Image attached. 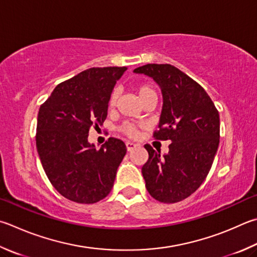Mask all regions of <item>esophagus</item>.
<instances>
[{"label": "esophagus", "instance_id": "34e87169", "mask_svg": "<svg viewBox=\"0 0 257 257\" xmlns=\"http://www.w3.org/2000/svg\"><path fill=\"white\" fill-rule=\"evenodd\" d=\"M125 147H127V151L128 152H132L133 149H135V148L137 147V144H134V143L128 142V143H125Z\"/></svg>", "mask_w": 257, "mask_h": 257}]
</instances>
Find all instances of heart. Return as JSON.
I'll return each mask as SVG.
<instances>
[{
	"instance_id": "heart-1",
	"label": "heart",
	"mask_w": 257,
	"mask_h": 257,
	"mask_svg": "<svg viewBox=\"0 0 257 257\" xmlns=\"http://www.w3.org/2000/svg\"><path fill=\"white\" fill-rule=\"evenodd\" d=\"M136 92H137L139 99H141L142 102L148 99V97H156L155 90H154V87L152 85H149V84H139L138 86H136ZM118 97H119L118 91L116 90L112 91V93H111V95L109 97V102H108L109 109L114 108L116 104V101H118ZM121 129H122V132L129 137H135L137 134L136 128H135V125L132 123H124Z\"/></svg>"
}]
</instances>
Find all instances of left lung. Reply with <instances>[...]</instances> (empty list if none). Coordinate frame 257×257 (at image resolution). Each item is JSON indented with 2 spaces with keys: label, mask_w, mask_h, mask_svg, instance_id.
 <instances>
[{
  "label": "left lung",
  "mask_w": 257,
  "mask_h": 257,
  "mask_svg": "<svg viewBox=\"0 0 257 257\" xmlns=\"http://www.w3.org/2000/svg\"><path fill=\"white\" fill-rule=\"evenodd\" d=\"M134 73L152 77L160 86L163 108L154 137L171 141L161 155L145 145L148 161L142 167L146 189L164 203L184 200L206 180L219 146L218 110L201 85L170 64H147Z\"/></svg>",
  "instance_id": "obj_1"
}]
</instances>
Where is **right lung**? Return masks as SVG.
Instances as JSON below:
<instances>
[{
    "label": "right lung",
    "mask_w": 257,
    "mask_h": 257,
    "mask_svg": "<svg viewBox=\"0 0 257 257\" xmlns=\"http://www.w3.org/2000/svg\"><path fill=\"white\" fill-rule=\"evenodd\" d=\"M127 67H93L58 84L37 119L36 145L50 183L77 203H95L112 189L127 153L122 141L109 138L96 149L87 141L92 127L108 115V102Z\"/></svg>",
    "instance_id": "1"
}]
</instances>
